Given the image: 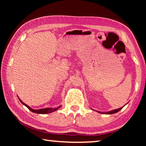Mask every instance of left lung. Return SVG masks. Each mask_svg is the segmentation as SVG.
<instances>
[{
  "instance_id": "obj_1",
  "label": "left lung",
  "mask_w": 146,
  "mask_h": 146,
  "mask_svg": "<svg viewBox=\"0 0 146 146\" xmlns=\"http://www.w3.org/2000/svg\"><path fill=\"white\" fill-rule=\"evenodd\" d=\"M123 107H122V108H119V109H117V110H112V111H111L106 112V113H103V114H113V113H117V112L119 111L120 110H122V109L123 108ZM99 113H101V112H99Z\"/></svg>"
}]
</instances>
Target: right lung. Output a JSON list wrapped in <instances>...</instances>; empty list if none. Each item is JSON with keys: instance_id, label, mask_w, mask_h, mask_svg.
I'll return each instance as SVG.
<instances>
[{"instance_id": "1", "label": "right lung", "mask_w": 146, "mask_h": 146, "mask_svg": "<svg viewBox=\"0 0 146 146\" xmlns=\"http://www.w3.org/2000/svg\"><path fill=\"white\" fill-rule=\"evenodd\" d=\"M19 100L21 101V103L23 104V105L26 106V107L28 108L31 111L35 113H38V114H46V113H50L51 112L55 111L57 110L58 108H60V106H59V107L56 108H44V109H40V110H33V109H31L29 106L26 104H24L21 99H19Z\"/></svg>"}]
</instances>
